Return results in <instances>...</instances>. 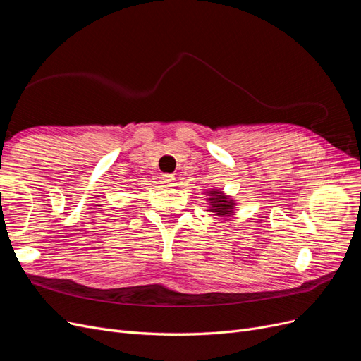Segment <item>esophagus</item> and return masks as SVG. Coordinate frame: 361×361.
Returning a JSON list of instances; mask_svg holds the SVG:
<instances>
[{"label": "esophagus", "instance_id": "1", "mask_svg": "<svg viewBox=\"0 0 361 361\" xmlns=\"http://www.w3.org/2000/svg\"><path fill=\"white\" fill-rule=\"evenodd\" d=\"M161 183L164 186H176V178L173 175H163L161 176Z\"/></svg>", "mask_w": 361, "mask_h": 361}]
</instances>
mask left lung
<instances>
[{
    "label": "left lung",
    "mask_w": 361,
    "mask_h": 361,
    "mask_svg": "<svg viewBox=\"0 0 361 361\" xmlns=\"http://www.w3.org/2000/svg\"><path fill=\"white\" fill-rule=\"evenodd\" d=\"M207 198V209L209 212H212V215H216L219 218L228 219L234 215V210L238 203H235L234 198L231 195H227L221 190H210L206 192Z\"/></svg>",
    "instance_id": "obj_1"
}]
</instances>
